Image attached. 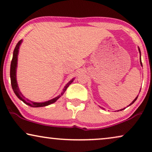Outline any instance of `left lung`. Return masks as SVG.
Instances as JSON below:
<instances>
[{
  "label": "left lung",
  "mask_w": 152,
  "mask_h": 152,
  "mask_svg": "<svg viewBox=\"0 0 152 152\" xmlns=\"http://www.w3.org/2000/svg\"><path fill=\"white\" fill-rule=\"evenodd\" d=\"M138 51H139V53H140V65H141V66H142V61H141V54H140V48H139V47H138ZM138 96H137L136 97V98H135L134 99V100H133V102H132V103H131L129 105V106H130V105H132V104H134V102H135V101H136V99H137V98H138ZM129 106H128V107H129ZM101 108V107H100ZM101 109H104V108H101ZM124 109H120V110H118V111H122V110H124Z\"/></svg>",
  "instance_id": "left-lung-1"
}]
</instances>
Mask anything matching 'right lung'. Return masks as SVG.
<instances>
[{
    "instance_id": "right-lung-1",
    "label": "right lung",
    "mask_w": 152,
    "mask_h": 152,
    "mask_svg": "<svg viewBox=\"0 0 152 152\" xmlns=\"http://www.w3.org/2000/svg\"><path fill=\"white\" fill-rule=\"evenodd\" d=\"M22 42H23V39L18 41L17 44H16L15 48L14 50L13 57H12L11 66H10V79H11L12 87L14 93H15V95L17 96L18 99H20V100L23 102L25 104H26L27 105L30 106L31 107H45V106H48L50 104H51L55 103L60 97H61L62 95H63L64 93H65V91H66V89H67L68 86H69V85L71 84V83L73 82L75 78H72V80H70L69 82L66 84V86H64V88L61 91V94H59L58 96L55 97V98L50 99L48 101L43 102H37L31 101L28 98H26V97L22 94V93L20 92L19 87H18V84H17V80H16V69H17V64H18V53H19V48H20V44H21Z\"/></svg>"
}]
</instances>
